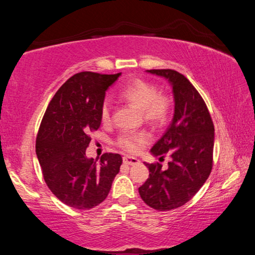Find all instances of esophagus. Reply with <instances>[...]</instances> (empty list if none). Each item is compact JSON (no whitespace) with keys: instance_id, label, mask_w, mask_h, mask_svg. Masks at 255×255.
Segmentation results:
<instances>
[{"instance_id":"esophagus-1","label":"esophagus","mask_w":255,"mask_h":255,"mask_svg":"<svg viewBox=\"0 0 255 255\" xmlns=\"http://www.w3.org/2000/svg\"><path fill=\"white\" fill-rule=\"evenodd\" d=\"M123 161L125 164H128V165H135V164L139 163V159L132 156H124Z\"/></svg>"}]
</instances>
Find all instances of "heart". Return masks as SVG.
Returning <instances> with one entry per match:
<instances>
[{"instance_id": "heart-1", "label": "heart", "mask_w": 255, "mask_h": 255, "mask_svg": "<svg viewBox=\"0 0 255 255\" xmlns=\"http://www.w3.org/2000/svg\"><path fill=\"white\" fill-rule=\"evenodd\" d=\"M125 101L143 111L144 120L150 126L161 127L169 119L171 100L164 94H159L157 88L144 80H135L123 89L120 93ZM101 120L108 124L111 119L110 102L106 100L101 106ZM149 141L146 132H123L117 138V146L128 153H137Z\"/></svg>"}]
</instances>
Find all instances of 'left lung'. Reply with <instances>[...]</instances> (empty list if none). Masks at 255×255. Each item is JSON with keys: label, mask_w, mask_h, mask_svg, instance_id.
I'll use <instances>...</instances> for the list:
<instances>
[{"label": "left lung", "mask_w": 255, "mask_h": 255, "mask_svg": "<svg viewBox=\"0 0 255 255\" xmlns=\"http://www.w3.org/2000/svg\"><path fill=\"white\" fill-rule=\"evenodd\" d=\"M172 85L174 116L166 131L150 149L155 156L170 155L166 169L145 163L149 178L138 191L146 205L164 211L184 204L199 191L213 169L215 128L204 99L190 81L173 70H149Z\"/></svg>", "instance_id": "obj_1"}]
</instances>
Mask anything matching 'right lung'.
Wrapping results in <instances>:
<instances>
[{
  "mask_svg": "<svg viewBox=\"0 0 255 255\" xmlns=\"http://www.w3.org/2000/svg\"><path fill=\"white\" fill-rule=\"evenodd\" d=\"M122 75L81 72L70 77L51 99L41 120L36 153L50 191L75 209L100 205L119 173L123 158L105 153L97 163L85 156L90 133L101 125L106 91Z\"/></svg>",
  "mask_w": 255,
  "mask_h": 255,
  "instance_id": "right-lung-1",
  "label": "right lung"
}]
</instances>
